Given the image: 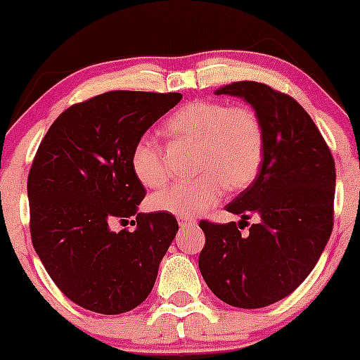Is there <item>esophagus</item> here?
<instances>
[{
	"label": "esophagus",
	"mask_w": 360,
	"mask_h": 360,
	"mask_svg": "<svg viewBox=\"0 0 360 360\" xmlns=\"http://www.w3.org/2000/svg\"><path fill=\"white\" fill-rule=\"evenodd\" d=\"M197 224V221L193 217H179V226L181 228H188V226H193Z\"/></svg>",
	"instance_id": "obj_1"
}]
</instances>
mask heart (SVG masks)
Listing matches in <instances>:
<instances>
[{
    "instance_id": "heart-1",
    "label": "heart",
    "mask_w": 360,
    "mask_h": 360,
    "mask_svg": "<svg viewBox=\"0 0 360 360\" xmlns=\"http://www.w3.org/2000/svg\"><path fill=\"white\" fill-rule=\"evenodd\" d=\"M162 132L176 146L193 148L190 170L197 174L151 197V209L160 212L198 216L216 205L224 191L245 190L263 163V122L248 104L191 101L167 118ZM130 165L146 188H160L169 179L165 151L148 136L134 144Z\"/></svg>"
}]
</instances>
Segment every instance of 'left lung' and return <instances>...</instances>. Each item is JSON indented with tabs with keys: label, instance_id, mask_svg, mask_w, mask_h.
I'll return each mask as SVG.
<instances>
[{
	"label": "left lung",
	"instance_id": "left-lung-1",
	"mask_svg": "<svg viewBox=\"0 0 360 360\" xmlns=\"http://www.w3.org/2000/svg\"><path fill=\"white\" fill-rule=\"evenodd\" d=\"M217 96L244 97L264 129L256 179L228 212L240 223L200 221L205 233L198 268L224 303L263 308L289 296L317 264L335 221L336 170L331 150L297 101L264 83L235 82ZM252 213L260 221L250 227ZM245 226L248 234H242Z\"/></svg>",
	"mask_w": 360,
	"mask_h": 360
}]
</instances>
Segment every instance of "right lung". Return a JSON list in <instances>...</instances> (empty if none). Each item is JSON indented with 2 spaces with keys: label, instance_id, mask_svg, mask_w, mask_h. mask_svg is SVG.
Instances as JSON below:
<instances>
[{
  "label": "right lung",
  "instance_id": "1",
  "mask_svg": "<svg viewBox=\"0 0 360 360\" xmlns=\"http://www.w3.org/2000/svg\"><path fill=\"white\" fill-rule=\"evenodd\" d=\"M183 96L115 90L68 108L41 139L27 177L32 245L72 303L104 315L139 307L177 233L172 214H137L146 190L132 148ZM136 215V231L110 230Z\"/></svg>",
  "mask_w": 360,
  "mask_h": 360
}]
</instances>
